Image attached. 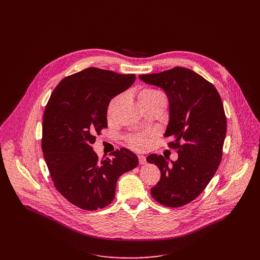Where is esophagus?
Segmentation results:
<instances>
[{
    "label": "esophagus",
    "mask_w": 260,
    "mask_h": 260,
    "mask_svg": "<svg viewBox=\"0 0 260 260\" xmlns=\"http://www.w3.org/2000/svg\"><path fill=\"white\" fill-rule=\"evenodd\" d=\"M138 159H139L140 165H145L146 164V157L144 155H138Z\"/></svg>",
    "instance_id": "1"
}]
</instances>
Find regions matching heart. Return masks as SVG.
I'll list each match as a JSON object with an SVG mask.
<instances>
[{
	"label": "heart",
	"instance_id": "heart-1",
	"mask_svg": "<svg viewBox=\"0 0 260 260\" xmlns=\"http://www.w3.org/2000/svg\"><path fill=\"white\" fill-rule=\"evenodd\" d=\"M158 95H161V93L155 89L152 88H145L141 90L138 94V100L141 106H144L148 101H150L153 98H156ZM119 101V96H116L110 101L107 109V114L109 117L112 116L113 111ZM125 143L128 147H131L134 150H143L149 145L150 143V136L149 134L146 133H135L126 136Z\"/></svg>",
	"mask_w": 260,
	"mask_h": 260
}]
</instances>
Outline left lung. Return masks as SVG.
<instances>
[{
	"instance_id": "8db88e82",
	"label": "left lung",
	"mask_w": 260,
	"mask_h": 260,
	"mask_svg": "<svg viewBox=\"0 0 260 260\" xmlns=\"http://www.w3.org/2000/svg\"><path fill=\"white\" fill-rule=\"evenodd\" d=\"M139 77L166 91L170 120L165 137L172 139L168 145L178 153L172 164L162 155L147 157L160 171L151 196L166 207H182L204 191L220 165L226 135L223 104L212 83L186 68Z\"/></svg>"
}]
</instances>
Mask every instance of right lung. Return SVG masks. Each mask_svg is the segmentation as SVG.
Listing matches in <instances>:
<instances>
[{"instance_id": "1", "label": "right lung", "mask_w": 260, "mask_h": 260, "mask_svg": "<svg viewBox=\"0 0 260 260\" xmlns=\"http://www.w3.org/2000/svg\"><path fill=\"white\" fill-rule=\"evenodd\" d=\"M136 80L135 74L88 68L63 78L46 105L42 151L57 191L80 209L94 211L112 203L116 182L138 166L126 148L99 159L91 145L107 125V109Z\"/></svg>"}]
</instances>
